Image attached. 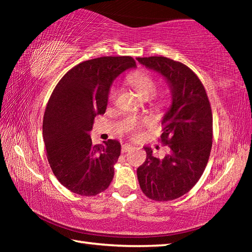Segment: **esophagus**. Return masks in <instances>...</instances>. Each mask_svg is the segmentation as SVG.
Returning <instances> with one entry per match:
<instances>
[{"label":"esophagus","instance_id":"obj_1","mask_svg":"<svg viewBox=\"0 0 252 252\" xmlns=\"http://www.w3.org/2000/svg\"><path fill=\"white\" fill-rule=\"evenodd\" d=\"M131 148H132V147L130 146V144H127V143H126V144H122L121 151H122V153H125V152H126V151H129Z\"/></svg>","mask_w":252,"mask_h":252}]
</instances>
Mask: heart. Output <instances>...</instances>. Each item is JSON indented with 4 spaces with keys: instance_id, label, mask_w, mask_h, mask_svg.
<instances>
[{
    "instance_id": "obj_1",
    "label": "heart",
    "mask_w": 252,
    "mask_h": 252,
    "mask_svg": "<svg viewBox=\"0 0 252 252\" xmlns=\"http://www.w3.org/2000/svg\"><path fill=\"white\" fill-rule=\"evenodd\" d=\"M127 81H129V83L131 84V87L134 89L136 91V93L142 97V99L147 100L149 97H151L153 94H155L156 91H157V81L156 79L153 78V76L148 73L146 71H142V70H139V71H135L133 73H131L129 75V78H127ZM117 95H118V89L117 87H111L110 88V91H109V95H108V99L109 102H114L117 99ZM156 103L158 105H161L162 104V100H157ZM148 125V121H142V122H131L129 126H127V130L131 132L132 136H139L140 134V131H141L142 127L144 126Z\"/></svg>"
}]
</instances>
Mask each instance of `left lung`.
Wrapping results in <instances>:
<instances>
[{
    "instance_id": "1",
    "label": "left lung",
    "mask_w": 252,
    "mask_h": 252,
    "mask_svg": "<svg viewBox=\"0 0 252 252\" xmlns=\"http://www.w3.org/2000/svg\"><path fill=\"white\" fill-rule=\"evenodd\" d=\"M168 80L172 104L162 120L160 142L169 153L160 160L144 148L147 159L136 170L142 192L155 201H170L192 189L207 167L212 147V111L198 75L164 57L136 58Z\"/></svg>"
}]
</instances>
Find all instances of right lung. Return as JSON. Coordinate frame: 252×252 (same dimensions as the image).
I'll list each match as a JSON object with an SVG mask.
<instances>
[{
	"label": "right lung",
	"instance_id": "add662e5",
	"mask_svg": "<svg viewBox=\"0 0 252 252\" xmlns=\"http://www.w3.org/2000/svg\"><path fill=\"white\" fill-rule=\"evenodd\" d=\"M135 66L131 57H101L72 67L59 81L43 117L46 157L62 186L85 197L108 189L121 144L108 140L93 146L89 132L105 112L112 81Z\"/></svg>",
	"mask_w": 252,
	"mask_h": 252
}]
</instances>
